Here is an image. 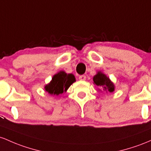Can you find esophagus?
Listing matches in <instances>:
<instances>
[{"instance_id":"1","label":"esophagus","mask_w":151,"mask_h":151,"mask_svg":"<svg viewBox=\"0 0 151 151\" xmlns=\"http://www.w3.org/2000/svg\"><path fill=\"white\" fill-rule=\"evenodd\" d=\"M86 76L82 75V76H79V80H80V81H86Z\"/></svg>"}]
</instances>
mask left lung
I'll use <instances>...</instances> for the list:
<instances>
[{
    "mask_svg": "<svg viewBox=\"0 0 151 151\" xmlns=\"http://www.w3.org/2000/svg\"><path fill=\"white\" fill-rule=\"evenodd\" d=\"M93 84L98 87V91L99 92L113 93L115 91V85L111 81L109 77H108L102 71H98L93 78Z\"/></svg>",
    "mask_w": 151,
    "mask_h": 151,
    "instance_id": "8db88e82",
    "label": "left lung"
}]
</instances>
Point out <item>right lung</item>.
<instances>
[{"label":"right lung","instance_id":"add662e5","mask_svg":"<svg viewBox=\"0 0 151 151\" xmlns=\"http://www.w3.org/2000/svg\"><path fill=\"white\" fill-rule=\"evenodd\" d=\"M74 82H76V78L73 74L66 73L65 71L60 70L53 76L52 80L45 85L44 89L51 96H58L66 92Z\"/></svg>","mask_w":151,"mask_h":151}]
</instances>
